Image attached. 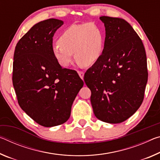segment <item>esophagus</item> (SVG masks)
Returning a JSON list of instances; mask_svg holds the SVG:
<instances>
[{
    "label": "esophagus",
    "mask_w": 160,
    "mask_h": 160,
    "mask_svg": "<svg viewBox=\"0 0 160 160\" xmlns=\"http://www.w3.org/2000/svg\"><path fill=\"white\" fill-rule=\"evenodd\" d=\"M78 72L81 79H83V78H84V72H82V71H78Z\"/></svg>",
    "instance_id": "34e87169"
}]
</instances>
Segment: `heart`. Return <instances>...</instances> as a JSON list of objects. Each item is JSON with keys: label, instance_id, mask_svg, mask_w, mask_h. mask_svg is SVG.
<instances>
[{"label": "heart", "instance_id": "obj_1", "mask_svg": "<svg viewBox=\"0 0 160 160\" xmlns=\"http://www.w3.org/2000/svg\"><path fill=\"white\" fill-rule=\"evenodd\" d=\"M105 32L94 22L72 25L63 30L58 42L52 45V54L58 62L68 68L72 62V55L85 66L93 65L102 55Z\"/></svg>", "mask_w": 160, "mask_h": 160}]
</instances>
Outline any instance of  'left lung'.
Here are the masks:
<instances>
[{"label": "left lung", "mask_w": 160, "mask_h": 160, "mask_svg": "<svg viewBox=\"0 0 160 160\" xmlns=\"http://www.w3.org/2000/svg\"><path fill=\"white\" fill-rule=\"evenodd\" d=\"M105 28L102 55L86 71L84 80L91 90L96 118L120 123L142 103L148 82L145 50L140 38L125 20L101 16Z\"/></svg>", "instance_id": "left-lung-1"}]
</instances>
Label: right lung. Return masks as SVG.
Returning a JSON list of instances; mask_svg holds the SVG:
<instances>
[{"label":"right lung","instance_id":"1","mask_svg":"<svg viewBox=\"0 0 160 160\" xmlns=\"http://www.w3.org/2000/svg\"><path fill=\"white\" fill-rule=\"evenodd\" d=\"M63 22L50 18L35 24L14 52L12 84L18 102L30 118L46 128L69 119L84 85L76 71L62 68L52 54V37Z\"/></svg>","mask_w":160,"mask_h":160}]
</instances>
